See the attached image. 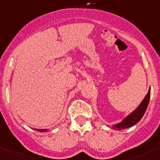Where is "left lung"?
<instances>
[{"label":"left lung","mask_w":160,"mask_h":160,"mask_svg":"<svg viewBox=\"0 0 160 160\" xmlns=\"http://www.w3.org/2000/svg\"><path fill=\"white\" fill-rule=\"evenodd\" d=\"M149 99L150 89L149 90V92H148L147 94H146V98L143 99V101H142L141 104H139V106H138L132 114H130L129 115L127 116L121 123L114 125L112 128L115 130H122L125 129V128H130V127L135 125L137 122H139V121L141 120L142 116L144 115L145 112H146V109H147L148 104H149Z\"/></svg>","instance_id":"1"}]
</instances>
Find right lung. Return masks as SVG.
Listing matches in <instances>:
<instances>
[{
  "instance_id": "add662e5",
  "label": "right lung",
  "mask_w": 160,
  "mask_h": 160,
  "mask_svg": "<svg viewBox=\"0 0 160 160\" xmlns=\"http://www.w3.org/2000/svg\"><path fill=\"white\" fill-rule=\"evenodd\" d=\"M35 130L38 131V132H46V131H47L46 129H35Z\"/></svg>"
}]
</instances>
